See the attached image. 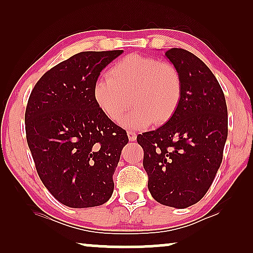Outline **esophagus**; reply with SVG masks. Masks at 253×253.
<instances>
[{
    "instance_id": "esophagus-1",
    "label": "esophagus",
    "mask_w": 253,
    "mask_h": 253,
    "mask_svg": "<svg viewBox=\"0 0 253 253\" xmlns=\"http://www.w3.org/2000/svg\"><path fill=\"white\" fill-rule=\"evenodd\" d=\"M127 137H129V140L133 141V140H136V138H137V134L134 133L133 131L129 130V131H127Z\"/></svg>"
}]
</instances>
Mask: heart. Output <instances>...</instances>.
<instances>
[{"instance_id":"1","label":"heart","mask_w":253,"mask_h":253,"mask_svg":"<svg viewBox=\"0 0 253 253\" xmlns=\"http://www.w3.org/2000/svg\"><path fill=\"white\" fill-rule=\"evenodd\" d=\"M109 78H99L93 84V100L98 108L114 122L144 129L153 123L167 121L177 108L182 96L181 74L174 64L159 58L130 54L107 72Z\"/></svg>"}]
</instances>
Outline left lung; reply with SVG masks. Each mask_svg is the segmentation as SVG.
Instances as JSON below:
<instances>
[{"label":"left lung","instance_id":"left-lung-1","mask_svg":"<svg viewBox=\"0 0 253 253\" xmlns=\"http://www.w3.org/2000/svg\"><path fill=\"white\" fill-rule=\"evenodd\" d=\"M165 54L181 74V100L164 126L138 134L137 141L152 197L185 209L206 195L222 162L227 105L219 82L199 57L182 48Z\"/></svg>","mask_w":253,"mask_h":253}]
</instances>
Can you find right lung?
Returning a JSON list of instances; mask_svg holds the SVG:
<instances>
[{
  "label": "right lung",
  "mask_w": 253,
  "mask_h": 253,
  "mask_svg": "<svg viewBox=\"0 0 253 253\" xmlns=\"http://www.w3.org/2000/svg\"><path fill=\"white\" fill-rule=\"evenodd\" d=\"M123 50L82 51L41 77L25 112L26 140L43 185L74 209L105 204L126 131L95 105L92 88Z\"/></svg>",
  "instance_id": "add662e5"
}]
</instances>
